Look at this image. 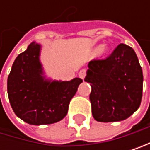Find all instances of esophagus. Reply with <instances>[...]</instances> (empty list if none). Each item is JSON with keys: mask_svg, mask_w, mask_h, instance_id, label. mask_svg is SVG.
Returning <instances> with one entry per match:
<instances>
[{"mask_svg": "<svg viewBox=\"0 0 150 150\" xmlns=\"http://www.w3.org/2000/svg\"><path fill=\"white\" fill-rule=\"evenodd\" d=\"M78 76H79V77H80V78L83 79V78L85 77V76H86V72H85V70H84V69H82V70L79 72Z\"/></svg>", "mask_w": 150, "mask_h": 150, "instance_id": "esophagus-1", "label": "esophagus"}]
</instances>
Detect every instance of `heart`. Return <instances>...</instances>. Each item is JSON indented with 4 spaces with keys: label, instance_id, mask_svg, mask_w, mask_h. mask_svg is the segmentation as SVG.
<instances>
[{
    "label": "heart",
    "instance_id": "1",
    "mask_svg": "<svg viewBox=\"0 0 150 150\" xmlns=\"http://www.w3.org/2000/svg\"><path fill=\"white\" fill-rule=\"evenodd\" d=\"M107 51V47L106 46H101L99 48H98V53L99 54H104Z\"/></svg>",
    "mask_w": 150,
    "mask_h": 150
}]
</instances>
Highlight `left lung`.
<instances>
[{"instance_id":"left-lung-1","label":"left lung","mask_w":150,"mask_h":150,"mask_svg":"<svg viewBox=\"0 0 150 150\" xmlns=\"http://www.w3.org/2000/svg\"><path fill=\"white\" fill-rule=\"evenodd\" d=\"M84 81L91 83L92 114L97 122H120L140 105L143 74L133 48L120 44L104 59L89 62Z\"/></svg>"}]
</instances>
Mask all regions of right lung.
Listing matches in <instances>:
<instances>
[{"mask_svg": "<svg viewBox=\"0 0 150 150\" xmlns=\"http://www.w3.org/2000/svg\"><path fill=\"white\" fill-rule=\"evenodd\" d=\"M40 45H28L16 57L8 76L7 91L14 113L31 125L51 124L64 119L81 78L51 81L43 76Z\"/></svg>", "mask_w": 150, "mask_h": 150, "instance_id": "1", "label": "right lung"}]
</instances>
